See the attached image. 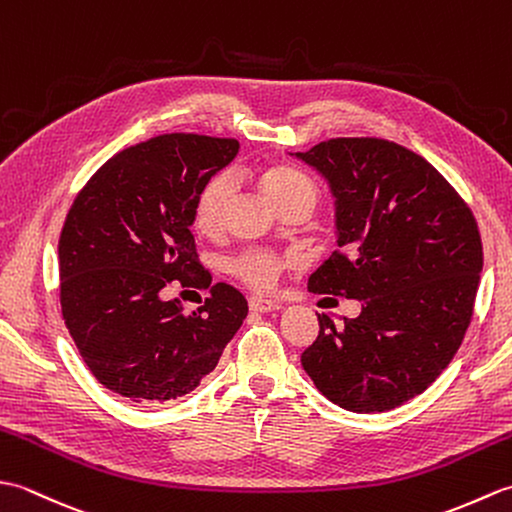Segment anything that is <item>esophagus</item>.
I'll return each instance as SVG.
<instances>
[{
    "mask_svg": "<svg viewBox=\"0 0 512 512\" xmlns=\"http://www.w3.org/2000/svg\"><path fill=\"white\" fill-rule=\"evenodd\" d=\"M248 308L253 310V312H273V310L284 308V303L262 299V297H250L248 299Z\"/></svg>",
    "mask_w": 512,
    "mask_h": 512,
    "instance_id": "esophagus-1",
    "label": "esophagus"
}]
</instances>
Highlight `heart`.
Listing matches in <instances>:
<instances>
[{
    "label": "heart",
    "instance_id": "heart-1",
    "mask_svg": "<svg viewBox=\"0 0 512 512\" xmlns=\"http://www.w3.org/2000/svg\"><path fill=\"white\" fill-rule=\"evenodd\" d=\"M262 191L273 206L284 204L292 195L301 191H314L312 182L301 171L290 167H270L262 176ZM235 193V178L228 171L217 173L204 184L193 206V226L202 233H213L222 226L226 204ZM281 262L268 253H246L237 259L235 273L242 277L248 286L257 290L273 288L279 275Z\"/></svg>",
    "mask_w": 512,
    "mask_h": 512
}]
</instances>
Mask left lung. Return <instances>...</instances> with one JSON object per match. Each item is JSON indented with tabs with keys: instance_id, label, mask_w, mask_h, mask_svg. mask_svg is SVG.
<instances>
[{
	"instance_id": "left-lung-1",
	"label": "left lung",
	"mask_w": 512,
	"mask_h": 512,
	"mask_svg": "<svg viewBox=\"0 0 512 512\" xmlns=\"http://www.w3.org/2000/svg\"><path fill=\"white\" fill-rule=\"evenodd\" d=\"M295 158L325 178L336 211L339 250L308 288L361 301L341 328L319 314L301 365L347 411L405 405L451 363L471 323L484 264L475 217L436 167L383 138H332Z\"/></svg>"
}]
</instances>
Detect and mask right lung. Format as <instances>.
Returning <instances> with one entry per match:
<instances>
[{"label":"right lung","mask_w":512,"mask_h":512,"mask_svg":"<svg viewBox=\"0 0 512 512\" xmlns=\"http://www.w3.org/2000/svg\"><path fill=\"white\" fill-rule=\"evenodd\" d=\"M237 151L233 138L156 136L118 151L76 195L59 239L63 321L114 394L134 402L189 394L246 319L244 295L228 284H215L191 314L160 292L171 281L209 288L193 206Z\"/></svg>","instance_id":"obj_1"}]
</instances>
